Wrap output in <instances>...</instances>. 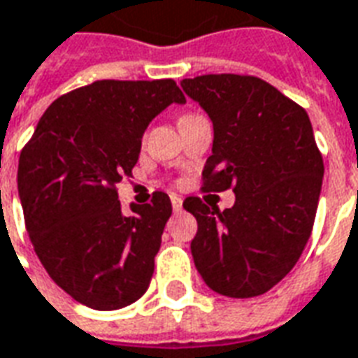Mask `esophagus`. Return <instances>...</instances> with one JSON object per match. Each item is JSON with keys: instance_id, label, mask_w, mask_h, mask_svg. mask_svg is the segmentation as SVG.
<instances>
[{"instance_id": "1", "label": "esophagus", "mask_w": 358, "mask_h": 358, "mask_svg": "<svg viewBox=\"0 0 358 358\" xmlns=\"http://www.w3.org/2000/svg\"><path fill=\"white\" fill-rule=\"evenodd\" d=\"M171 203H172V208L178 213V210H182V197H178V195H171Z\"/></svg>"}]
</instances>
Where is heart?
Instances as JSON below:
<instances>
[{
  "mask_svg": "<svg viewBox=\"0 0 358 358\" xmlns=\"http://www.w3.org/2000/svg\"><path fill=\"white\" fill-rule=\"evenodd\" d=\"M189 115H193V113H189ZM184 117H187V115H184Z\"/></svg>",
  "mask_w": 358,
  "mask_h": 358,
  "instance_id": "obj_1",
  "label": "heart"
}]
</instances>
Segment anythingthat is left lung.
I'll return each instance as SVG.
<instances>
[{
	"label": "left lung",
	"instance_id": "left-lung-1",
	"mask_svg": "<svg viewBox=\"0 0 358 358\" xmlns=\"http://www.w3.org/2000/svg\"><path fill=\"white\" fill-rule=\"evenodd\" d=\"M214 125L203 192H235L226 210L186 197L197 220L192 254L214 292L254 298L285 279L311 237L324 163L300 104L254 76L184 79Z\"/></svg>",
	"mask_w": 358,
	"mask_h": 358
}]
</instances>
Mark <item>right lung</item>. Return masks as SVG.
Masks as SVG:
<instances>
[{
	"mask_svg": "<svg viewBox=\"0 0 358 358\" xmlns=\"http://www.w3.org/2000/svg\"><path fill=\"white\" fill-rule=\"evenodd\" d=\"M186 96L172 79H100L57 98L18 159V195L47 273L83 306L112 311L144 296L172 205L153 192L121 213L117 184L138 161L142 134Z\"/></svg>",
	"mask_w": 358,
	"mask_h": 358,
	"instance_id": "1",
	"label": "right lung"
}]
</instances>
